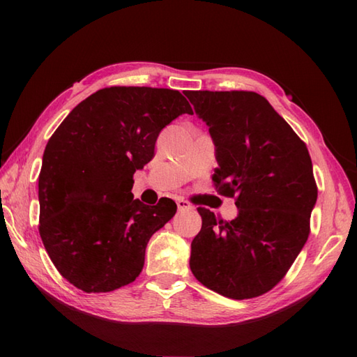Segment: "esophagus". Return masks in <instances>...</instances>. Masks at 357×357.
Here are the masks:
<instances>
[{
	"mask_svg": "<svg viewBox=\"0 0 357 357\" xmlns=\"http://www.w3.org/2000/svg\"><path fill=\"white\" fill-rule=\"evenodd\" d=\"M176 204H178V210L179 211H185V210H192L193 208V206L188 201H185V199H178L176 201Z\"/></svg>",
	"mask_w": 357,
	"mask_h": 357,
	"instance_id": "obj_1",
	"label": "esophagus"
}]
</instances>
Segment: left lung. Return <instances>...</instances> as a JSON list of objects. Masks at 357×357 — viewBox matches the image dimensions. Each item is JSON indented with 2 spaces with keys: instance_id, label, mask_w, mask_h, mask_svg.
Masks as SVG:
<instances>
[{
  "instance_id": "obj_1",
  "label": "left lung",
  "mask_w": 357,
  "mask_h": 357,
  "mask_svg": "<svg viewBox=\"0 0 357 357\" xmlns=\"http://www.w3.org/2000/svg\"><path fill=\"white\" fill-rule=\"evenodd\" d=\"M215 144L218 192L236 198L238 216L199 207L190 268L210 290L250 299L271 290L305 245L317 199L307 146L255 92L185 93Z\"/></svg>"
}]
</instances>
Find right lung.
<instances>
[{
    "label": "right lung",
    "instance_id": "add662e5",
    "mask_svg": "<svg viewBox=\"0 0 357 357\" xmlns=\"http://www.w3.org/2000/svg\"><path fill=\"white\" fill-rule=\"evenodd\" d=\"M193 115L178 90L101 89L52 135L38 178L40 234L63 278L86 293L139 276L153 233L176 213L172 199H133V174L151 161L159 132Z\"/></svg>",
    "mask_w": 357,
    "mask_h": 357
}]
</instances>
